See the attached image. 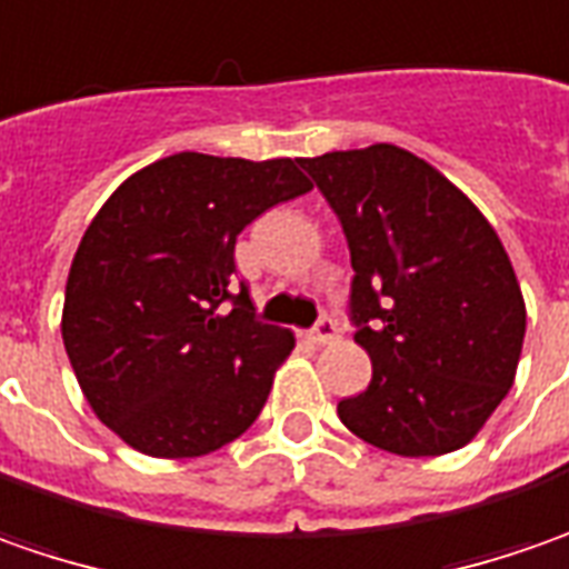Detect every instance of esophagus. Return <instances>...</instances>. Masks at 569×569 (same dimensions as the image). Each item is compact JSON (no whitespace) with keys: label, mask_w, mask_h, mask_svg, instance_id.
Listing matches in <instances>:
<instances>
[{"label":"esophagus","mask_w":569,"mask_h":569,"mask_svg":"<svg viewBox=\"0 0 569 569\" xmlns=\"http://www.w3.org/2000/svg\"><path fill=\"white\" fill-rule=\"evenodd\" d=\"M337 333H340V327H337V321L323 315L321 321L311 327L308 340H311V343H315V346H327V343H330V340H337Z\"/></svg>","instance_id":"1"}]
</instances>
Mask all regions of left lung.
<instances>
[{
  "label": "left lung",
  "instance_id": "left-lung-1",
  "mask_svg": "<svg viewBox=\"0 0 569 569\" xmlns=\"http://www.w3.org/2000/svg\"><path fill=\"white\" fill-rule=\"evenodd\" d=\"M352 254L349 315L371 383L337 416L397 457L472 441L517 378L526 302L495 226L397 144L305 157Z\"/></svg>",
  "mask_w": 569,
  "mask_h": 569
}]
</instances>
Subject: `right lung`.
I'll return each mask as SVG.
<instances>
[{
	"label": "right lung",
	"mask_w": 569,
	"mask_h": 569,
	"mask_svg": "<svg viewBox=\"0 0 569 569\" xmlns=\"http://www.w3.org/2000/svg\"><path fill=\"white\" fill-rule=\"evenodd\" d=\"M305 191L289 157L186 150L128 176L90 220L66 283L62 343L90 409L128 447L204 457L261 416L296 337L254 318L246 283L232 289L236 239Z\"/></svg>",
	"instance_id": "add662e5"
}]
</instances>
